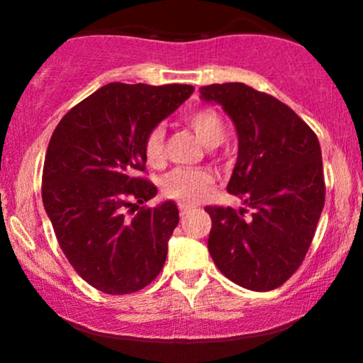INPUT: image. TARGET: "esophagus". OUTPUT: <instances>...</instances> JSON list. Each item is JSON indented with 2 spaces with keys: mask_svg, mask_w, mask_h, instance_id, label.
<instances>
[{
  "mask_svg": "<svg viewBox=\"0 0 363 363\" xmlns=\"http://www.w3.org/2000/svg\"><path fill=\"white\" fill-rule=\"evenodd\" d=\"M179 211H181V216L182 218H184V216H187L191 213V211H193V208H189V206H186V205H179Z\"/></svg>",
  "mask_w": 363,
  "mask_h": 363,
  "instance_id": "34e87169",
  "label": "esophagus"
}]
</instances>
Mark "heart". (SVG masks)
I'll list each match as a JSON object with an SVG mask.
<instances>
[{
	"label": "heart",
	"instance_id": "heart-1",
	"mask_svg": "<svg viewBox=\"0 0 363 363\" xmlns=\"http://www.w3.org/2000/svg\"><path fill=\"white\" fill-rule=\"evenodd\" d=\"M187 126L194 131L205 147H218L227 136V126L225 121L218 112L211 109L196 111L186 118ZM164 129L155 128L150 131L145 141V153L150 164H158L164 155ZM211 177L206 170H194V169H176L167 174L162 181V189L164 194L169 198L177 199L181 203H196L203 198L210 187Z\"/></svg>",
	"mask_w": 363,
	"mask_h": 363
}]
</instances>
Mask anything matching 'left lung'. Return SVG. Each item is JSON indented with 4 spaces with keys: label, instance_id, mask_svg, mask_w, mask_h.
Here are the masks:
<instances>
[{
    "label": "left lung",
    "instance_id": "1",
    "mask_svg": "<svg viewBox=\"0 0 363 363\" xmlns=\"http://www.w3.org/2000/svg\"><path fill=\"white\" fill-rule=\"evenodd\" d=\"M234 123L239 153L227 184L245 208L206 206L208 251L228 280L254 291L280 286L306 257L324 208L318 136L289 106L244 83L201 86Z\"/></svg>",
    "mask_w": 363,
    "mask_h": 363
}]
</instances>
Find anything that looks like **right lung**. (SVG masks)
Wrapping results in <instances>:
<instances>
[{
	"label": "right lung",
	"instance_id": "obj_1",
	"mask_svg": "<svg viewBox=\"0 0 363 363\" xmlns=\"http://www.w3.org/2000/svg\"><path fill=\"white\" fill-rule=\"evenodd\" d=\"M193 91L191 85L109 83L54 129L43 174L45 213L74 272L104 294L141 290L164 268L177 205L165 199L131 218L126 208L157 196L140 177L145 141Z\"/></svg>",
	"mask_w": 363,
	"mask_h": 363
}]
</instances>
